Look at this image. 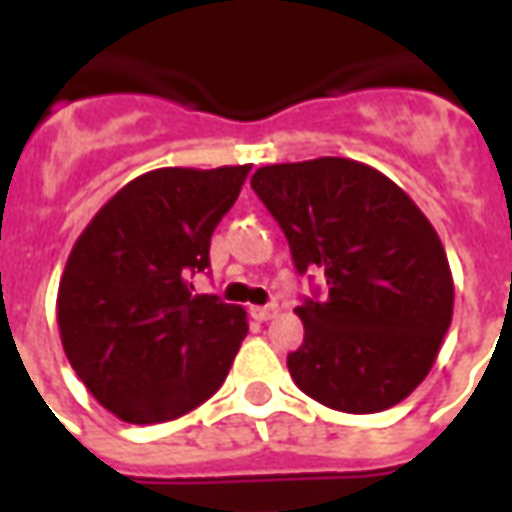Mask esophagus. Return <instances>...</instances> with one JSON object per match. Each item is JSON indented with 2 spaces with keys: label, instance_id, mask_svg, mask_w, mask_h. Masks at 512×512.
Masks as SVG:
<instances>
[{
  "label": "esophagus",
  "instance_id": "1",
  "mask_svg": "<svg viewBox=\"0 0 512 512\" xmlns=\"http://www.w3.org/2000/svg\"><path fill=\"white\" fill-rule=\"evenodd\" d=\"M252 315H255L257 321H271V318H277L279 307L277 304H266V307H252Z\"/></svg>",
  "mask_w": 512,
  "mask_h": 512
}]
</instances>
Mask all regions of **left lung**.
Wrapping results in <instances>:
<instances>
[{
    "mask_svg": "<svg viewBox=\"0 0 512 512\" xmlns=\"http://www.w3.org/2000/svg\"><path fill=\"white\" fill-rule=\"evenodd\" d=\"M252 189L285 230L301 274L329 293L296 315L304 343L288 370L304 395L345 414H376L417 389L450 329L455 285L439 233L406 191L362 161L268 164Z\"/></svg>",
    "mask_w": 512,
    "mask_h": 512,
    "instance_id": "left-lung-1",
    "label": "left lung"
}]
</instances>
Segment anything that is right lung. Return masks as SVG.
I'll return each mask as SVG.
<instances>
[{"instance_id":"right-lung-1","label":"right lung","mask_w":512,"mask_h":512,"mask_svg":"<svg viewBox=\"0 0 512 512\" xmlns=\"http://www.w3.org/2000/svg\"><path fill=\"white\" fill-rule=\"evenodd\" d=\"M252 164L161 167L139 175L76 238L57 323L90 395L131 425L169 422L224 384L249 323L246 310L194 296L216 224Z\"/></svg>"}]
</instances>
